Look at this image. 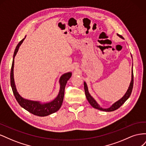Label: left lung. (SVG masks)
<instances>
[{
	"instance_id": "obj_1",
	"label": "left lung",
	"mask_w": 146,
	"mask_h": 146,
	"mask_svg": "<svg viewBox=\"0 0 146 146\" xmlns=\"http://www.w3.org/2000/svg\"><path fill=\"white\" fill-rule=\"evenodd\" d=\"M118 36L119 37H121V38L123 39V38L120 35H118ZM133 67H132V71H131V81L130 82V86L129 89H128L127 91L126 92L125 94L123 96V98L122 99H121L119 100H118L117 102H116V103H114L111 107H110L108 108H101L100 106L98 104V103L96 102V100L92 98L91 96V95L90 94L89 92H88V87L86 85V83L85 82H84V88H85V95L87 98V100L89 102V103L90 104V105L92 106V107H94V108L98 109L99 110H101V111H113L114 110H116L117 109H118L119 107H121L122 105H123L124 104L125 102L129 98V97L131 95L132 90H133Z\"/></svg>"
}]
</instances>
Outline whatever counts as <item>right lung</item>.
<instances>
[{"mask_svg":"<svg viewBox=\"0 0 146 146\" xmlns=\"http://www.w3.org/2000/svg\"><path fill=\"white\" fill-rule=\"evenodd\" d=\"M24 40V38L22 39V40L18 43V44L17 45L15 48L14 55H13V60L10 72V83L13 92V94H14V96L16 100L17 101V102L19 103V104L22 107L24 108L25 110H27V111L36 116H46L49 115V114L55 113L56 111H58L61 107V105H62L64 98L65 86L66 83H67L68 80L70 78V77H71L72 74L70 72H68L63 74V76L61 77L60 79L61 86L59 94L58 96H57L54 100L52 101L51 102L41 104L39 103V102L32 101L23 99L18 94V92H17L16 89V86L14 82V77H13V68H14V58L17 51H18L19 46L21 45V44L23 43Z\"/></svg>","mask_w":146,"mask_h":146,"instance_id":"1","label":"right lung"}]
</instances>
